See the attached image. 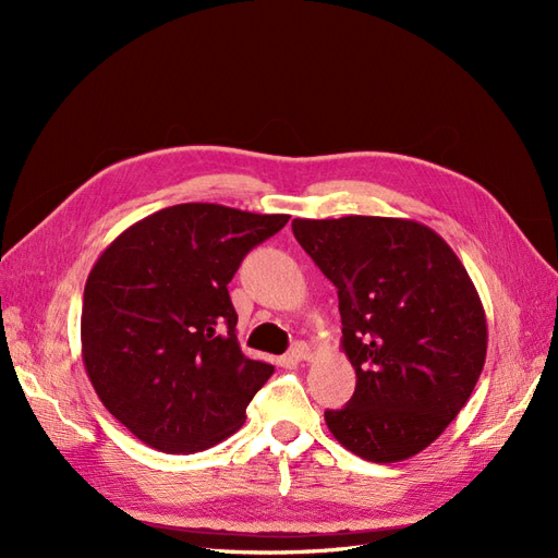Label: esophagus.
Returning <instances> with one entry per match:
<instances>
[{
	"label": "esophagus",
	"instance_id": "esophagus-1",
	"mask_svg": "<svg viewBox=\"0 0 558 558\" xmlns=\"http://www.w3.org/2000/svg\"><path fill=\"white\" fill-rule=\"evenodd\" d=\"M289 356H291L293 361H307V359L312 356V351H310V347H307L305 342H295V344L291 347Z\"/></svg>",
	"mask_w": 558,
	"mask_h": 558
}]
</instances>
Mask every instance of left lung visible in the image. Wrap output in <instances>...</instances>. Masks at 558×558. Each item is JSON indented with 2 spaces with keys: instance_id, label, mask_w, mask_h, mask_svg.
Wrapping results in <instances>:
<instances>
[{
  "instance_id": "1",
  "label": "left lung",
  "mask_w": 558,
  "mask_h": 558,
  "mask_svg": "<svg viewBox=\"0 0 558 558\" xmlns=\"http://www.w3.org/2000/svg\"><path fill=\"white\" fill-rule=\"evenodd\" d=\"M293 234L335 283L356 369L347 408L326 412L335 440L373 463L424 451L465 408L486 361V316L463 263L408 218H295Z\"/></svg>"
}]
</instances>
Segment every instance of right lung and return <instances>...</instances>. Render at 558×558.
I'll return each instance as SVG.
<instances>
[{"instance_id":"obj_1","label":"right lung","mask_w":558,"mask_h":558,"mask_svg":"<svg viewBox=\"0 0 558 558\" xmlns=\"http://www.w3.org/2000/svg\"><path fill=\"white\" fill-rule=\"evenodd\" d=\"M286 223V214L189 202L130 226L93 265L83 365L105 408L144 445L193 453L242 428L275 365L242 353L228 283Z\"/></svg>"}]
</instances>
